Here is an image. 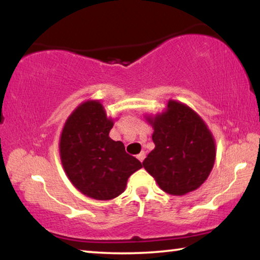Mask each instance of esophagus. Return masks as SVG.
<instances>
[{"label": "esophagus", "mask_w": 260, "mask_h": 260, "mask_svg": "<svg viewBox=\"0 0 260 260\" xmlns=\"http://www.w3.org/2000/svg\"><path fill=\"white\" fill-rule=\"evenodd\" d=\"M137 158H138V161H140V162H143V159L145 158V152L142 151L141 154H138L137 155Z\"/></svg>", "instance_id": "obj_1"}]
</instances>
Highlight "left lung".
I'll return each instance as SVG.
<instances>
[{"label":"left lung","mask_w":260,"mask_h":260,"mask_svg":"<svg viewBox=\"0 0 260 260\" xmlns=\"http://www.w3.org/2000/svg\"><path fill=\"white\" fill-rule=\"evenodd\" d=\"M144 118L154 129V150L143 167L166 193L182 197L198 189L214 167L216 148L201 116L184 103L169 99L162 112Z\"/></svg>","instance_id":"left-lung-1"}]
</instances>
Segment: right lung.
I'll use <instances>...</instances> for the list:
<instances>
[{"mask_svg": "<svg viewBox=\"0 0 260 260\" xmlns=\"http://www.w3.org/2000/svg\"><path fill=\"white\" fill-rule=\"evenodd\" d=\"M115 119L98 99H87L67 117L59 141L60 159L71 183L94 200H112L125 190L142 163L109 134Z\"/></svg>", "mask_w": 260, "mask_h": 260, "instance_id": "right-lung-1", "label": "right lung"}]
</instances>
